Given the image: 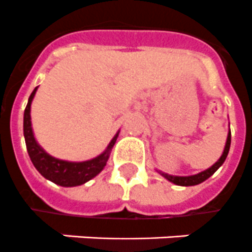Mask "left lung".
<instances>
[{
  "label": "left lung",
  "mask_w": 252,
  "mask_h": 252,
  "mask_svg": "<svg viewBox=\"0 0 252 252\" xmlns=\"http://www.w3.org/2000/svg\"><path fill=\"white\" fill-rule=\"evenodd\" d=\"M230 140H231V135H230V128H229L228 132V138H226V143H225L224 147V152L221 155V158L215 162V164L211 166V168L206 169V170H203V172L198 173V174H194V176H170L168 173H162L160 170H158L160 173L161 176L166 178L169 182L174 183V185H178V186H195V185H199V183L204 182L206 180H208L209 177L212 176L213 173L216 172L217 169L220 168L221 165L224 164V161L226 160V156L229 154V148H230Z\"/></svg>",
  "instance_id": "left-lung-1"
}]
</instances>
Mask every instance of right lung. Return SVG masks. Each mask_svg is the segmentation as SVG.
<instances>
[{
    "label": "right lung",
    "instance_id": "obj_1",
    "mask_svg": "<svg viewBox=\"0 0 252 252\" xmlns=\"http://www.w3.org/2000/svg\"><path fill=\"white\" fill-rule=\"evenodd\" d=\"M37 91V87L32 91L31 96L28 98L27 106L24 109L23 117V134L26 146H27V152L30 155L32 164L37 169V172L46 178L52 181L53 183L62 187H74L80 186L83 183L88 182L96 177L102 169L105 168L106 161L110 156V151L116 144V140L118 138L120 131L117 132L113 139L106 147V150L100 154L96 158L87 161H66L60 160L53 156H50L48 152L43 150L37 140L33 135L31 124V102L35 97V94Z\"/></svg>",
    "mask_w": 252,
    "mask_h": 252
}]
</instances>
